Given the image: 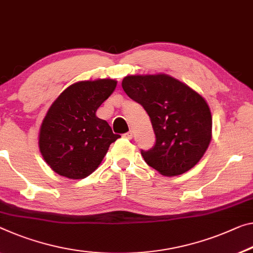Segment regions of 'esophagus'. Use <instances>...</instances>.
Returning <instances> with one entry per match:
<instances>
[{"label":"esophagus","instance_id":"1","mask_svg":"<svg viewBox=\"0 0 253 253\" xmlns=\"http://www.w3.org/2000/svg\"><path fill=\"white\" fill-rule=\"evenodd\" d=\"M123 137L126 139H131L132 138V131H127L126 133L123 134Z\"/></svg>","mask_w":253,"mask_h":253}]
</instances>
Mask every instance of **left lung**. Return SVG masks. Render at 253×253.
Returning <instances> with one entry per match:
<instances>
[{
    "instance_id": "1",
    "label": "left lung",
    "mask_w": 253,
    "mask_h": 253,
    "mask_svg": "<svg viewBox=\"0 0 253 253\" xmlns=\"http://www.w3.org/2000/svg\"><path fill=\"white\" fill-rule=\"evenodd\" d=\"M122 88L145 108L153 126L154 146L141 149L147 164L165 176L192 169L211 139V114L203 97L166 75L126 77Z\"/></svg>"
}]
</instances>
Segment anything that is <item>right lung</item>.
<instances>
[{
  "label": "right lung",
  "mask_w": 253,
  "mask_h": 253,
  "mask_svg": "<svg viewBox=\"0 0 253 253\" xmlns=\"http://www.w3.org/2000/svg\"><path fill=\"white\" fill-rule=\"evenodd\" d=\"M116 81L77 83L62 92L46 114L40 132V149L54 172L84 178L98 167L115 134L96 111L114 91Z\"/></svg>",
  "instance_id": "right-lung-1"
}]
</instances>
